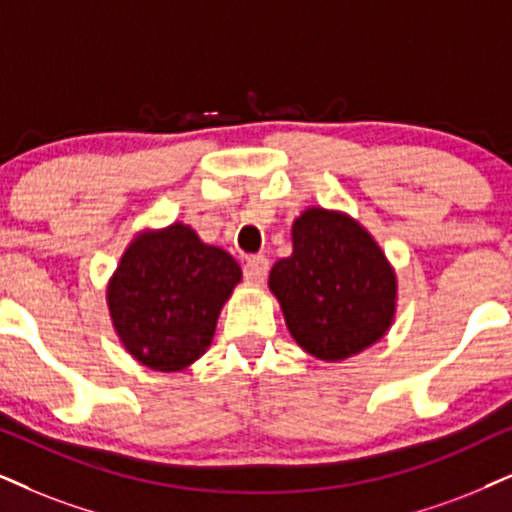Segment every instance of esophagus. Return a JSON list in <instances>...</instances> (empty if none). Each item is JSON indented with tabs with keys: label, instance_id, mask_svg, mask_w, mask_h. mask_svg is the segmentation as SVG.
<instances>
[{
	"label": "esophagus",
	"instance_id": "1",
	"mask_svg": "<svg viewBox=\"0 0 512 512\" xmlns=\"http://www.w3.org/2000/svg\"><path fill=\"white\" fill-rule=\"evenodd\" d=\"M269 274V260L264 255H252L243 264V276L250 283H262Z\"/></svg>",
	"mask_w": 512,
	"mask_h": 512
}]
</instances>
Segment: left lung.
<instances>
[{
    "label": "left lung",
    "mask_w": 512,
    "mask_h": 512,
    "mask_svg": "<svg viewBox=\"0 0 512 512\" xmlns=\"http://www.w3.org/2000/svg\"><path fill=\"white\" fill-rule=\"evenodd\" d=\"M269 288L297 345L326 361L383 338L397 300L383 250L354 219L321 208L295 219L293 255L274 264Z\"/></svg>",
    "instance_id": "obj_1"
}]
</instances>
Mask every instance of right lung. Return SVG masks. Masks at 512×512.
<instances>
[{
  "label": "right lung",
  "instance_id": "1",
  "mask_svg": "<svg viewBox=\"0 0 512 512\" xmlns=\"http://www.w3.org/2000/svg\"><path fill=\"white\" fill-rule=\"evenodd\" d=\"M241 281L229 252L200 243L172 224L139 236L108 286V307L122 345L155 371H179L210 347L219 309Z\"/></svg>",
  "mask_w": 512,
  "mask_h": 512
}]
</instances>
